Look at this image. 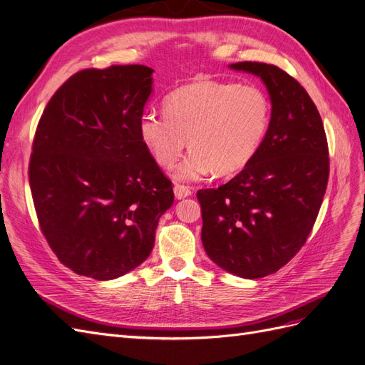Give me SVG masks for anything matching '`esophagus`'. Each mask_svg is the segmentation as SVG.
<instances>
[{"instance_id": "obj_1", "label": "esophagus", "mask_w": 365, "mask_h": 365, "mask_svg": "<svg viewBox=\"0 0 365 365\" xmlns=\"http://www.w3.org/2000/svg\"><path fill=\"white\" fill-rule=\"evenodd\" d=\"M173 193L176 196V200H184V197L190 196L193 192L189 185H184V184H175L173 187Z\"/></svg>"}]
</instances>
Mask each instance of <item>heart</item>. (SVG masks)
<instances>
[{
    "mask_svg": "<svg viewBox=\"0 0 365 365\" xmlns=\"http://www.w3.org/2000/svg\"><path fill=\"white\" fill-rule=\"evenodd\" d=\"M164 114L140 118L138 134L155 161L172 168L189 140L192 149L176 170L180 180L242 170L254 158L271 123V102L254 85L196 81L164 98Z\"/></svg>",
    "mask_w": 365,
    "mask_h": 365,
    "instance_id": "b5f03b06",
    "label": "heart"
}]
</instances>
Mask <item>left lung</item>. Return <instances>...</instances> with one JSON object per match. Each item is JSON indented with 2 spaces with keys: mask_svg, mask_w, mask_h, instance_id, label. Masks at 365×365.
I'll return each instance as SVG.
<instances>
[{
  "mask_svg": "<svg viewBox=\"0 0 365 365\" xmlns=\"http://www.w3.org/2000/svg\"><path fill=\"white\" fill-rule=\"evenodd\" d=\"M230 68L259 76L271 123L254 158L227 184L197 190L201 239L217 267L244 279L279 271L311 235L329 180V148L318 109L292 76L271 63Z\"/></svg>",
  "mask_w": 365,
  "mask_h": 365,
  "instance_id": "8db88e82",
  "label": "left lung"
}]
</instances>
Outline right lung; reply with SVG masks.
Segmentation results:
<instances>
[{"mask_svg": "<svg viewBox=\"0 0 365 365\" xmlns=\"http://www.w3.org/2000/svg\"><path fill=\"white\" fill-rule=\"evenodd\" d=\"M153 70L113 65L73 74L41 115L29 164L43 237L65 267L113 280L145 262L172 181L138 134Z\"/></svg>", "mask_w": 365, "mask_h": 365, "instance_id": "right-lung-1", "label": "right lung"}]
</instances>
